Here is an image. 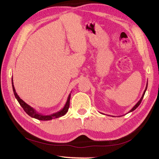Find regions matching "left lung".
<instances>
[{
	"label": "left lung",
	"instance_id": "1",
	"mask_svg": "<svg viewBox=\"0 0 159 159\" xmlns=\"http://www.w3.org/2000/svg\"><path fill=\"white\" fill-rule=\"evenodd\" d=\"M147 86H146V88H145V90H144V93H143V95H142V98H140V99H139V100L138 102V103H137L135 105H134L133 108L131 109V110L130 111H129V113L130 112H132V111H133L134 109H136L137 108H138V107H139V104H140V103H141V102H142V99H143V98H144V94H145V92H146V90H147Z\"/></svg>",
	"mask_w": 159,
	"mask_h": 159
}]
</instances>
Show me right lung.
I'll return each mask as SVG.
<instances>
[{
  "label": "right lung",
  "mask_w": 159,
  "mask_h": 159,
  "mask_svg": "<svg viewBox=\"0 0 159 159\" xmlns=\"http://www.w3.org/2000/svg\"><path fill=\"white\" fill-rule=\"evenodd\" d=\"M12 90H13V92H14V95L15 96V98L17 99V101L19 103H20V106L22 107L23 109L25 110V111L32 118H36V119L40 120H49L54 119V118H57L62 116L65 115L66 114V112L68 111V109L69 107L70 98H71V93L69 95L66 102L65 105H64V107H63V109H61L60 111H59L57 112L53 113V114H52L44 115V114H41V113H39V111H37L36 109L33 108V107H31V106H29L28 104H26L25 102H24L22 99H21L20 97H19L17 93H16L14 85H13V79H12Z\"/></svg>",
  "instance_id": "add662e5"
}]
</instances>
